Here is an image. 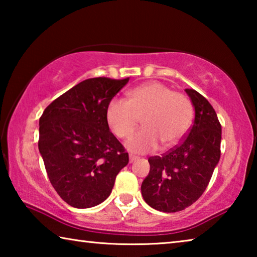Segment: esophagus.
Listing matches in <instances>:
<instances>
[{"mask_svg": "<svg viewBox=\"0 0 257 257\" xmlns=\"http://www.w3.org/2000/svg\"><path fill=\"white\" fill-rule=\"evenodd\" d=\"M138 158H137V156H135V155H133V154H130L129 155V161H130V163H132V162H135V161H136Z\"/></svg>", "mask_w": 257, "mask_h": 257, "instance_id": "esophagus-1", "label": "esophagus"}]
</instances>
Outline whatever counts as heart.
<instances>
[{
  "label": "heart",
  "mask_w": 257,
  "mask_h": 257,
  "mask_svg": "<svg viewBox=\"0 0 257 257\" xmlns=\"http://www.w3.org/2000/svg\"><path fill=\"white\" fill-rule=\"evenodd\" d=\"M193 113L186 95L152 81L130 90L128 101L113 98L106 108V120L116 137L127 138L142 118L144 128L128 139L125 147L133 153L145 154L158 150L160 143L163 149L177 145L188 132Z\"/></svg>",
  "instance_id": "obj_1"
}]
</instances>
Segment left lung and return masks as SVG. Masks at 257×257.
<instances>
[{
  "instance_id": "1",
  "label": "left lung",
  "mask_w": 257,
  "mask_h": 257,
  "mask_svg": "<svg viewBox=\"0 0 257 257\" xmlns=\"http://www.w3.org/2000/svg\"><path fill=\"white\" fill-rule=\"evenodd\" d=\"M186 93L195 108L194 124L179 145L151 156L150 173L142 184L144 201L161 212H179L196 202L221 155V124L214 108L195 89Z\"/></svg>"
}]
</instances>
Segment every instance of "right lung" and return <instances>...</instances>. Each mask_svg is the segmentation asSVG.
I'll use <instances>...</instances> for the list:
<instances>
[{
    "instance_id": "obj_1",
    "label": "right lung",
    "mask_w": 257,
    "mask_h": 257,
    "mask_svg": "<svg viewBox=\"0 0 257 257\" xmlns=\"http://www.w3.org/2000/svg\"><path fill=\"white\" fill-rule=\"evenodd\" d=\"M129 78H90L54 99L40 119L38 150L52 186L69 205L96 206L129 162L110 132L106 108Z\"/></svg>"
}]
</instances>
